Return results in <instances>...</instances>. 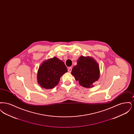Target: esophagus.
<instances>
[{
  "instance_id": "obj_1",
  "label": "esophagus",
  "mask_w": 134,
  "mask_h": 134,
  "mask_svg": "<svg viewBox=\"0 0 134 134\" xmlns=\"http://www.w3.org/2000/svg\"><path fill=\"white\" fill-rule=\"evenodd\" d=\"M72 67H69V68H68V72H71V71H72Z\"/></svg>"
}]
</instances>
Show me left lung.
Listing matches in <instances>:
<instances>
[{"label": "left lung", "instance_id": "8db88e82", "mask_svg": "<svg viewBox=\"0 0 134 134\" xmlns=\"http://www.w3.org/2000/svg\"><path fill=\"white\" fill-rule=\"evenodd\" d=\"M71 74L80 85L90 88L99 78V67L93 58L81 56L72 68Z\"/></svg>", "mask_w": 134, "mask_h": 134}]
</instances>
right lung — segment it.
<instances>
[{
  "label": "right lung",
  "instance_id": "right-lung-1",
  "mask_svg": "<svg viewBox=\"0 0 134 134\" xmlns=\"http://www.w3.org/2000/svg\"><path fill=\"white\" fill-rule=\"evenodd\" d=\"M67 72L64 62L56 57L48 59L39 67L37 80L40 85L45 89H52L59 82L60 77Z\"/></svg>",
  "mask_w": 134,
  "mask_h": 134
}]
</instances>
